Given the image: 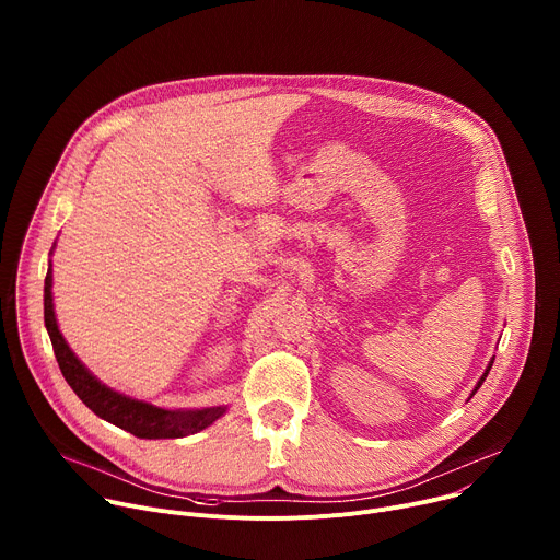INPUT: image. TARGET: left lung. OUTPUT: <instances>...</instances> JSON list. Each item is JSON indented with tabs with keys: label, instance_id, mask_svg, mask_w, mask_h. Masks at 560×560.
<instances>
[{
	"label": "left lung",
	"instance_id": "8db88e82",
	"mask_svg": "<svg viewBox=\"0 0 560 560\" xmlns=\"http://www.w3.org/2000/svg\"><path fill=\"white\" fill-rule=\"evenodd\" d=\"M492 363H494V361H490V365H488V370H486V374H483V376H481V381H478V385H476V389H478V387H481V385H483V381H486V376H488V372H490V368H492ZM476 389H474V392H476Z\"/></svg>",
	"mask_w": 560,
	"mask_h": 560
}]
</instances>
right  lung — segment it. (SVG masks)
<instances>
[{
	"label": "right lung",
	"instance_id": "obj_1",
	"mask_svg": "<svg viewBox=\"0 0 560 560\" xmlns=\"http://www.w3.org/2000/svg\"><path fill=\"white\" fill-rule=\"evenodd\" d=\"M52 272L48 268L46 281H44V322L46 330L52 341V350L59 363V370L72 392L82 398V401L104 421L139 436V439H179L195 434L210 423H214L225 408H208V410H195V412H173L154 408L143 401H135L130 396H124L119 392H113L110 387L102 385L84 365L79 361L68 343L63 341L52 310Z\"/></svg>",
	"mask_w": 560,
	"mask_h": 560
}]
</instances>
